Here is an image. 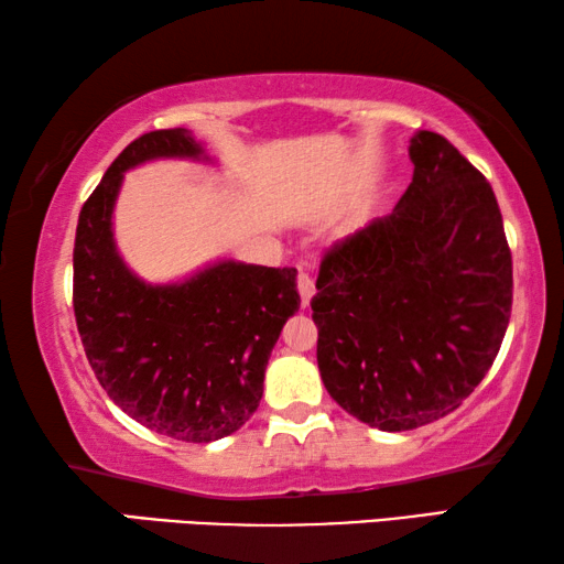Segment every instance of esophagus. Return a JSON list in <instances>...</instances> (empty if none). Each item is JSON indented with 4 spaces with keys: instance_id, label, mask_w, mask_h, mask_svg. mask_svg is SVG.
I'll use <instances>...</instances> for the list:
<instances>
[{
    "instance_id": "34e87169",
    "label": "esophagus",
    "mask_w": 564,
    "mask_h": 564,
    "mask_svg": "<svg viewBox=\"0 0 564 564\" xmlns=\"http://www.w3.org/2000/svg\"><path fill=\"white\" fill-rule=\"evenodd\" d=\"M295 289H299V293H301V303L303 305H308V301H311V295L316 293V285H313V279L308 273H299V279H295Z\"/></svg>"
}]
</instances>
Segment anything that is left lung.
Returning a JSON list of instances; mask_svg holds the SVG:
<instances>
[{"label":"left lung","instance_id":"1","mask_svg":"<svg viewBox=\"0 0 564 564\" xmlns=\"http://www.w3.org/2000/svg\"><path fill=\"white\" fill-rule=\"evenodd\" d=\"M395 212L323 251L311 299L323 386L378 431L463 405L502 346L512 253L490 181L435 131L410 141Z\"/></svg>","mask_w":564,"mask_h":564}]
</instances>
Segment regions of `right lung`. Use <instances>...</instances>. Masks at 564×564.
Returning a JSON list of instances; mask_svg holds the SVG:
<instances>
[{
	"label": "right lung",
	"mask_w": 564,
	"mask_h": 564,
	"mask_svg": "<svg viewBox=\"0 0 564 564\" xmlns=\"http://www.w3.org/2000/svg\"><path fill=\"white\" fill-rule=\"evenodd\" d=\"M186 129L133 139L84 202L74 238V316L94 376L137 423L184 443L236 433L256 413L263 373L299 311L295 269L224 261L178 285H147L121 263L111 208L123 171L198 156Z\"/></svg>",
	"instance_id": "add662e5"
}]
</instances>
